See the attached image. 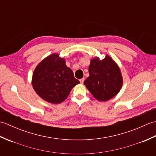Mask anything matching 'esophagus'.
I'll return each mask as SVG.
<instances>
[{
	"instance_id": "34e87169",
	"label": "esophagus",
	"mask_w": 156,
	"mask_h": 156,
	"mask_svg": "<svg viewBox=\"0 0 156 156\" xmlns=\"http://www.w3.org/2000/svg\"><path fill=\"white\" fill-rule=\"evenodd\" d=\"M84 81V78H81V79H80V82L81 84H83Z\"/></svg>"
}]
</instances>
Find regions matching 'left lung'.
Listing matches in <instances>:
<instances>
[{
    "instance_id": "8db88e82",
    "label": "left lung",
    "mask_w": 156,
    "mask_h": 156,
    "mask_svg": "<svg viewBox=\"0 0 156 156\" xmlns=\"http://www.w3.org/2000/svg\"><path fill=\"white\" fill-rule=\"evenodd\" d=\"M88 70L90 76L84 84L98 101H108L120 91L122 84L120 69L108 55L102 60L92 59Z\"/></svg>"
}]
</instances>
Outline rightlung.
<instances>
[{
	"mask_svg": "<svg viewBox=\"0 0 156 156\" xmlns=\"http://www.w3.org/2000/svg\"><path fill=\"white\" fill-rule=\"evenodd\" d=\"M79 83L72 69L66 66L65 59L57 54L42 60L33 74L32 85L36 93L52 104L65 101L72 88Z\"/></svg>",
	"mask_w": 156,
	"mask_h": 156,
	"instance_id": "obj_1",
	"label": "right lung"
}]
</instances>
